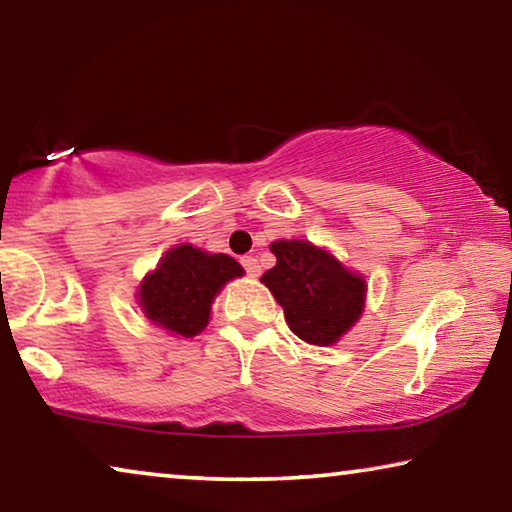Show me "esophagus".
Instances as JSON below:
<instances>
[{"label": "esophagus", "mask_w": 512, "mask_h": 512, "mask_svg": "<svg viewBox=\"0 0 512 512\" xmlns=\"http://www.w3.org/2000/svg\"><path fill=\"white\" fill-rule=\"evenodd\" d=\"M240 263H242V268H244V272L249 274V277H258V274H261V265H258L254 256H242Z\"/></svg>", "instance_id": "34e87169"}]
</instances>
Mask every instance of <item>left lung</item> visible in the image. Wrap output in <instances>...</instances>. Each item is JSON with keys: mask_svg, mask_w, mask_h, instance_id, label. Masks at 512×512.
Instances as JSON below:
<instances>
[{"mask_svg": "<svg viewBox=\"0 0 512 512\" xmlns=\"http://www.w3.org/2000/svg\"><path fill=\"white\" fill-rule=\"evenodd\" d=\"M270 251L277 265L261 281L284 309L288 328L307 344H335L362 314L365 279L305 240H279Z\"/></svg>", "mask_w": 512, "mask_h": 512, "instance_id": "8db88e82", "label": "left lung"}]
</instances>
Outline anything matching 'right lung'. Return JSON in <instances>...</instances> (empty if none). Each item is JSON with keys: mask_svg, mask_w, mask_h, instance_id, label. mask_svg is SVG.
Masks as SVG:
<instances>
[{"mask_svg": "<svg viewBox=\"0 0 512 512\" xmlns=\"http://www.w3.org/2000/svg\"><path fill=\"white\" fill-rule=\"evenodd\" d=\"M242 274V265L231 256L205 254L191 244H180L140 284V307L159 328L194 337L207 325L219 288Z\"/></svg>", "mask_w": 512, "mask_h": 512, "instance_id": "obj_1", "label": "right lung"}]
</instances>
